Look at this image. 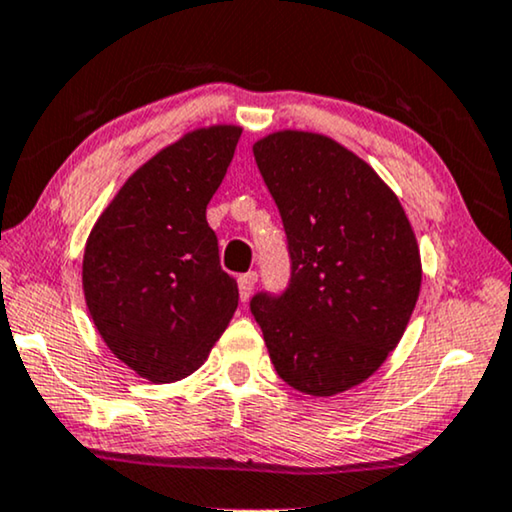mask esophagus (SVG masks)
<instances>
[{"instance_id": "esophagus-1", "label": "esophagus", "mask_w": 512, "mask_h": 512, "mask_svg": "<svg viewBox=\"0 0 512 512\" xmlns=\"http://www.w3.org/2000/svg\"><path fill=\"white\" fill-rule=\"evenodd\" d=\"M256 282H258L256 272H244V275H240V280H237V287H240V298L244 303L249 301V296H251V291H254Z\"/></svg>"}]
</instances>
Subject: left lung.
Instances as JSON below:
<instances>
[{
	"label": "left lung",
	"instance_id": "1",
	"mask_svg": "<svg viewBox=\"0 0 512 512\" xmlns=\"http://www.w3.org/2000/svg\"><path fill=\"white\" fill-rule=\"evenodd\" d=\"M254 157L280 209L291 272L280 294L251 298V315L284 383L343 393L386 362L414 313V230L376 171L327 136L277 131Z\"/></svg>",
	"mask_w": 512,
	"mask_h": 512
}]
</instances>
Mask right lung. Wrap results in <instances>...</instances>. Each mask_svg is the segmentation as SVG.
<instances>
[{"label": "right lung", "mask_w": 512, "mask_h": 512, "mask_svg": "<svg viewBox=\"0 0 512 512\" xmlns=\"http://www.w3.org/2000/svg\"><path fill=\"white\" fill-rule=\"evenodd\" d=\"M240 126H209L159 150L122 185L91 230L82 282L91 320L138 376L174 383L207 360L237 310L207 204Z\"/></svg>", "instance_id": "obj_1"}]
</instances>
